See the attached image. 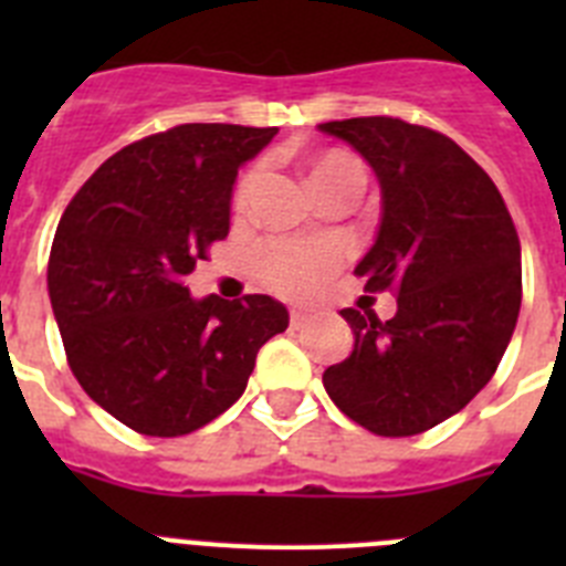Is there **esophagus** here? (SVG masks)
Wrapping results in <instances>:
<instances>
[{
	"mask_svg": "<svg viewBox=\"0 0 566 566\" xmlns=\"http://www.w3.org/2000/svg\"><path fill=\"white\" fill-rule=\"evenodd\" d=\"M308 314L306 312H300V308H294L292 317H289V323H292V328H306L308 326Z\"/></svg>",
	"mask_w": 566,
	"mask_h": 566,
	"instance_id": "esophagus-1",
	"label": "esophagus"
}]
</instances>
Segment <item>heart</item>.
Wrapping results in <instances>:
<instances>
[{"label":"heart","instance_id":"b5f03b06","mask_svg":"<svg viewBox=\"0 0 566 566\" xmlns=\"http://www.w3.org/2000/svg\"><path fill=\"white\" fill-rule=\"evenodd\" d=\"M308 184L317 195L334 192L343 187H365V167L357 155L345 149H323V153L306 155ZM254 172H249L238 184L234 203H243L252 192ZM345 249L339 240L314 238V240H272L260 249L258 274L272 292L283 297H306L314 289L343 266Z\"/></svg>","mask_w":566,"mask_h":566}]
</instances>
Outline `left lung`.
<instances>
[{"mask_svg": "<svg viewBox=\"0 0 566 566\" xmlns=\"http://www.w3.org/2000/svg\"><path fill=\"white\" fill-rule=\"evenodd\" d=\"M374 169L382 218L354 274L397 314L343 308L354 352L323 374L339 411L377 437L459 413L496 374L522 306V247L502 192L457 142L388 115L319 124Z\"/></svg>", "mask_w": 566, "mask_h": 566, "instance_id": "1", "label": "left lung"}]
</instances>
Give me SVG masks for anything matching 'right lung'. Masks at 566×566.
<instances>
[{
	"label": "right lung",
	"mask_w": 566,
	"mask_h": 566,
	"mask_svg": "<svg viewBox=\"0 0 566 566\" xmlns=\"http://www.w3.org/2000/svg\"><path fill=\"white\" fill-rule=\"evenodd\" d=\"M277 127L181 124L129 144L73 195L48 263L70 371L144 437H184L247 391L260 345L286 332L269 294L189 297L207 249L229 234L238 169Z\"/></svg>",
	"instance_id": "right-lung-1"
}]
</instances>
